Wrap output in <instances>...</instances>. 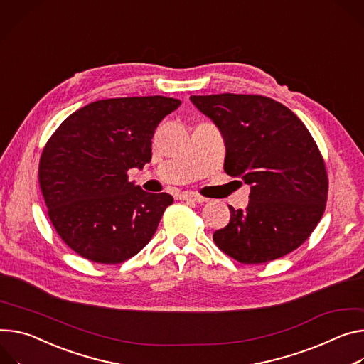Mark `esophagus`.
I'll return each mask as SVG.
<instances>
[{
	"instance_id": "obj_1",
	"label": "esophagus",
	"mask_w": 364,
	"mask_h": 364,
	"mask_svg": "<svg viewBox=\"0 0 364 364\" xmlns=\"http://www.w3.org/2000/svg\"><path fill=\"white\" fill-rule=\"evenodd\" d=\"M178 197H180V200H190V202H197V203L208 202L206 197L194 194V193H188V191H183L181 194H178Z\"/></svg>"
}]
</instances>
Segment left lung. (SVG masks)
Masks as SVG:
<instances>
[{"label":"left lung","instance_id":"left-lung-1","mask_svg":"<svg viewBox=\"0 0 364 364\" xmlns=\"http://www.w3.org/2000/svg\"><path fill=\"white\" fill-rule=\"evenodd\" d=\"M225 141L223 170L251 186L245 210L229 206L215 244L242 264H262L301 247L321 220L328 176L306 126L273 98L251 94L191 95Z\"/></svg>","mask_w":364,"mask_h":364}]
</instances>
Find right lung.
<instances>
[{
    "instance_id": "1",
    "label": "right lung",
    "mask_w": 364,
    "mask_h": 364,
    "mask_svg": "<svg viewBox=\"0 0 364 364\" xmlns=\"http://www.w3.org/2000/svg\"><path fill=\"white\" fill-rule=\"evenodd\" d=\"M181 105L148 95L98 100L65 119L43 148L39 184L49 219L78 255L119 264L154 237L168 193H146L127 171L152 158L159 122Z\"/></svg>"
}]
</instances>
